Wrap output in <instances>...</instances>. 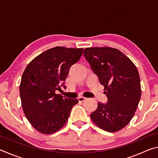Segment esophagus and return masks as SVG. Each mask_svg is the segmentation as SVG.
Segmentation results:
<instances>
[{"label": "esophagus", "instance_id": "obj_1", "mask_svg": "<svg viewBox=\"0 0 158 158\" xmlns=\"http://www.w3.org/2000/svg\"><path fill=\"white\" fill-rule=\"evenodd\" d=\"M86 99L87 98H85L84 97H79L78 98V100H79V102H83L85 101V100H86Z\"/></svg>", "mask_w": 158, "mask_h": 158}]
</instances>
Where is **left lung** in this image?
<instances>
[{"label": "left lung", "instance_id": "1", "mask_svg": "<svg viewBox=\"0 0 158 158\" xmlns=\"http://www.w3.org/2000/svg\"><path fill=\"white\" fill-rule=\"evenodd\" d=\"M84 55L105 86L107 97L106 103H98L90 118L101 129L117 132L129 123L139 102L141 90L137 67L123 53L111 47L86 48Z\"/></svg>", "mask_w": 158, "mask_h": 158}]
</instances>
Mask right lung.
Segmentation results:
<instances>
[{"instance_id": "1", "label": "right lung", "mask_w": 158, "mask_h": 158, "mask_svg": "<svg viewBox=\"0 0 158 158\" xmlns=\"http://www.w3.org/2000/svg\"><path fill=\"white\" fill-rule=\"evenodd\" d=\"M83 49L56 47L31 61L21 77V105L28 121L42 134H52L68 121L77 99H68L56 90L64 86L69 68L81 58Z\"/></svg>"}]
</instances>
